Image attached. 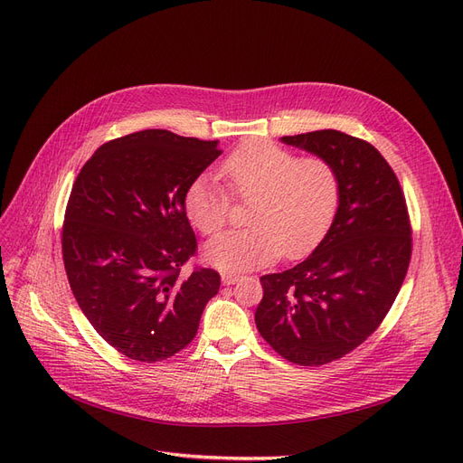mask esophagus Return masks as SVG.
I'll list each match as a JSON object with an SVG mask.
<instances>
[{
    "label": "esophagus",
    "instance_id": "1",
    "mask_svg": "<svg viewBox=\"0 0 463 463\" xmlns=\"http://www.w3.org/2000/svg\"><path fill=\"white\" fill-rule=\"evenodd\" d=\"M240 274H233V272H223L222 274V284L223 286H233L235 282H240Z\"/></svg>",
    "mask_w": 463,
    "mask_h": 463
}]
</instances>
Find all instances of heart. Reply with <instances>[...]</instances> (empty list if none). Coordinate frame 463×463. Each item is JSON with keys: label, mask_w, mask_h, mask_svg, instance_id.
<instances>
[{"label": "heart", "mask_w": 463, "mask_h": 463, "mask_svg": "<svg viewBox=\"0 0 463 463\" xmlns=\"http://www.w3.org/2000/svg\"><path fill=\"white\" fill-rule=\"evenodd\" d=\"M228 190L213 177L193 179L185 191V214L204 235L226 226L235 201L247 206L249 228L214 237L204 249L222 270H249L279 255L299 259L330 230L340 206V177L330 160L301 156L270 141H249L220 164Z\"/></svg>", "instance_id": "obj_1"}]
</instances>
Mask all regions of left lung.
<instances>
[{
  "instance_id": "obj_1",
  "label": "left lung",
  "mask_w": 463,
  "mask_h": 463,
  "mask_svg": "<svg viewBox=\"0 0 463 463\" xmlns=\"http://www.w3.org/2000/svg\"><path fill=\"white\" fill-rule=\"evenodd\" d=\"M282 141L334 164L340 206L309 259L260 278L255 322L276 354L320 367L381 326L408 274L411 222L394 170L371 143L334 129Z\"/></svg>"
}]
</instances>
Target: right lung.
Masks as SVG:
<instances>
[{
	"instance_id": "obj_1",
	"label": "right lung",
	"mask_w": 463,
	"mask_h": 463,
	"mask_svg": "<svg viewBox=\"0 0 463 463\" xmlns=\"http://www.w3.org/2000/svg\"><path fill=\"white\" fill-rule=\"evenodd\" d=\"M222 154L216 141L146 129L114 138L80 167L61 253L94 330L125 357L156 363L189 345L220 274L194 266L185 191Z\"/></svg>"
}]
</instances>
